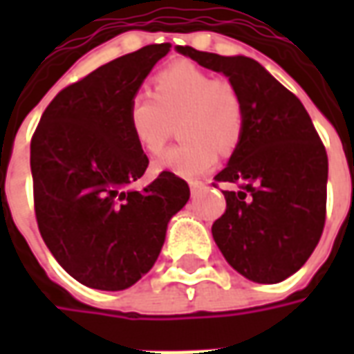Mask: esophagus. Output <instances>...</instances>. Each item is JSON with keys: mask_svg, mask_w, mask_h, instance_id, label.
<instances>
[{"mask_svg": "<svg viewBox=\"0 0 354 354\" xmlns=\"http://www.w3.org/2000/svg\"><path fill=\"white\" fill-rule=\"evenodd\" d=\"M189 187H192V193H197L201 192V189H205L207 184H205V182H201V180H192V182H189Z\"/></svg>", "mask_w": 354, "mask_h": 354, "instance_id": "esophagus-1", "label": "esophagus"}]
</instances>
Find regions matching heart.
<instances>
[{"mask_svg":"<svg viewBox=\"0 0 354 354\" xmlns=\"http://www.w3.org/2000/svg\"><path fill=\"white\" fill-rule=\"evenodd\" d=\"M178 121V146L155 161V170L184 178L205 174L218 161V149L231 151L245 131V109L230 81L192 62H178L155 73L151 94H132L127 123L140 151H161Z\"/></svg>","mask_w":354,"mask_h":354,"instance_id":"1","label":"heart"}]
</instances>
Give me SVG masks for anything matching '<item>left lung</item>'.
<instances>
[{"mask_svg":"<svg viewBox=\"0 0 354 354\" xmlns=\"http://www.w3.org/2000/svg\"><path fill=\"white\" fill-rule=\"evenodd\" d=\"M178 53L223 73L245 109L241 142L214 178L239 185V192H223L227 207L212 223L216 245L248 281H284L309 260L324 230V144L299 98L256 60L193 47Z\"/></svg>","mask_w":354,"mask_h":354,"instance_id":"1","label":"left lung"}]
</instances>
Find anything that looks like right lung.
Segmentation results:
<instances>
[{"mask_svg":"<svg viewBox=\"0 0 354 354\" xmlns=\"http://www.w3.org/2000/svg\"><path fill=\"white\" fill-rule=\"evenodd\" d=\"M169 50L147 45L62 88L32 136L37 227L55 260L88 288L138 282L189 199L187 182L167 170L142 192L129 189L149 165L129 131V100Z\"/></svg>","mask_w":354,"mask_h":354,"instance_id":"right-lung-1","label":"right lung"}]
</instances>
